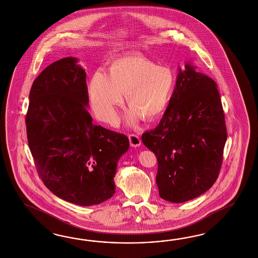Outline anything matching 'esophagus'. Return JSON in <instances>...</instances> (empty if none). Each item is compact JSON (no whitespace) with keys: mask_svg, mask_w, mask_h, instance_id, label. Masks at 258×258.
Listing matches in <instances>:
<instances>
[{"mask_svg":"<svg viewBox=\"0 0 258 258\" xmlns=\"http://www.w3.org/2000/svg\"><path fill=\"white\" fill-rule=\"evenodd\" d=\"M128 139H130L131 146L133 147V148L140 147L141 139L138 135H136V134H131V135H128Z\"/></svg>","mask_w":258,"mask_h":258,"instance_id":"34e87169","label":"esophagus"}]
</instances>
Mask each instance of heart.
<instances>
[{
    "mask_svg": "<svg viewBox=\"0 0 258 258\" xmlns=\"http://www.w3.org/2000/svg\"><path fill=\"white\" fill-rule=\"evenodd\" d=\"M174 72L142 55H123L110 63L109 75L97 71L88 85L91 107L96 117L106 123L117 121V109L126 100L128 125L144 117H159L171 99L175 89Z\"/></svg>",
    "mask_w": 258,
    "mask_h": 258,
    "instance_id": "b5f03b06",
    "label": "heart"
}]
</instances>
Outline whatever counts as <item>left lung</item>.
Returning a JSON list of instances; mask_svg holds the SVG:
<instances>
[{"instance_id": "obj_1", "label": "left lung", "mask_w": 258, "mask_h": 258, "mask_svg": "<svg viewBox=\"0 0 258 258\" xmlns=\"http://www.w3.org/2000/svg\"><path fill=\"white\" fill-rule=\"evenodd\" d=\"M225 116L217 83L186 62L156 127L142 135L158 160L159 195L185 203L212 187L226 143Z\"/></svg>"}]
</instances>
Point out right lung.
<instances>
[{"label": "right lung", "instance_id": "1", "mask_svg": "<svg viewBox=\"0 0 258 258\" xmlns=\"http://www.w3.org/2000/svg\"><path fill=\"white\" fill-rule=\"evenodd\" d=\"M77 57L49 65L33 82L26 133L35 165L54 195L81 206L115 193L119 159L128 138L93 124L88 111L86 73Z\"/></svg>", "mask_w": 258, "mask_h": 258}]
</instances>
